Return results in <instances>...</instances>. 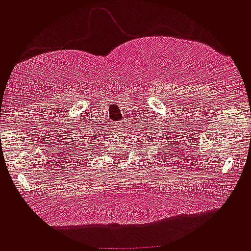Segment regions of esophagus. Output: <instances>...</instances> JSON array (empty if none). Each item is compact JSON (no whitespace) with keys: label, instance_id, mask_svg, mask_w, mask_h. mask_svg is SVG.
Instances as JSON below:
<instances>
[{"label":"esophagus","instance_id":"34e87169","mask_svg":"<svg viewBox=\"0 0 251 251\" xmlns=\"http://www.w3.org/2000/svg\"><path fill=\"white\" fill-rule=\"evenodd\" d=\"M129 123H126V120H125V121H121V122L119 123V125H117V128H119V130H122V131H126L125 129H126V126H128Z\"/></svg>","mask_w":251,"mask_h":251}]
</instances>
